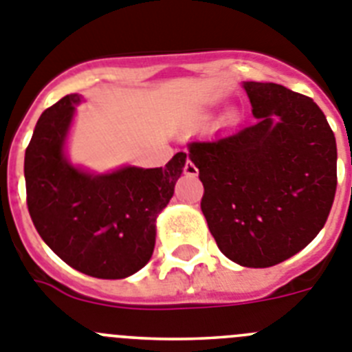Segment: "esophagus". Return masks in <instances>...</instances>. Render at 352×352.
<instances>
[{
    "instance_id": "34e87169",
    "label": "esophagus",
    "mask_w": 352,
    "mask_h": 352,
    "mask_svg": "<svg viewBox=\"0 0 352 352\" xmlns=\"http://www.w3.org/2000/svg\"><path fill=\"white\" fill-rule=\"evenodd\" d=\"M184 173H186V175H197V173H198V168L195 166V163L191 161V159H186Z\"/></svg>"
}]
</instances>
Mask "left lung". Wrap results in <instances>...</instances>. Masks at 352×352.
Wrapping results in <instances>:
<instances>
[{"mask_svg": "<svg viewBox=\"0 0 352 352\" xmlns=\"http://www.w3.org/2000/svg\"><path fill=\"white\" fill-rule=\"evenodd\" d=\"M255 124L191 142L201 212L218 248L244 267H271L316 239L337 191V142L310 97L244 81Z\"/></svg>", "mask_w": 352, "mask_h": 352, "instance_id": "left-lung-1", "label": "left lung"}]
</instances>
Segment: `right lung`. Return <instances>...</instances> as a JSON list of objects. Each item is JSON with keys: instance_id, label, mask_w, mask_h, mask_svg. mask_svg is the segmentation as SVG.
Listing matches in <instances>:
<instances>
[{"instance_id": "add662e5", "label": "right lung", "mask_w": 352, "mask_h": 352, "mask_svg": "<svg viewBox=\"0 0 352 352\" xmlns=\"http://www.w3.org/2000/svg\"><path fill=\"white\" fill-rule=\"evenodd\" d=\"M81 96L70 94L41 115L24 154L26 201L44 243L79 273L102 280L134 274L151 261L155 219L173 197L186 154L164 168L124 166L90 173L65 155Z\"/></svg>"}]
</instances>
